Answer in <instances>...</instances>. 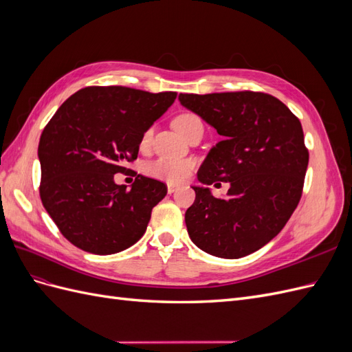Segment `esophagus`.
Returning <instances> with one entry per match:
<instances>
[{
    "label": "esophagus",
    "mask_w": 352,
    "mask_h": 352,
    "mask_svg": "<svg viewBox=\"0 0 352 352\" xmlns=\"http://www.w3.org/2000/svg\"><path fill=\"white\" fill-rule=\"evenodd\" d=\"M176 189H177V186H175V185H172V184L167 185V192H168V194H173Z\"/></svg>",
    "instance_id": "esophagus-1"
}]
</instances>
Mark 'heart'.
Here are the masks:
<instances>
[{
  "mask_svg": "<svg viewBox=\"0 0 352 352\" xmlns=\"http://www.w3.org/2000/svg\"><path fill=\"white\" fill-rule=\"evenodd\" d=\"M197 123H202L199 117L194 113H180L175 117L173 127L176 132H179L182 136H186L190 127ZM153 131L146 129L142 135V144H146L150 141ZM194 163L190 160L184 158H158L154 163L146 167V173L151 177L164 180L168 184H180L189 176L190 170H192Z\"/></svg>",
  "mask_w": 352,
  "mask_h": 352,
  "instance_id": "b5f03b06",
  "label": "heart"
}]
</instances>
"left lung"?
<instances>
[{"label":"left lung","instance_id":"left-lung-1","mask_svg":"<svg viewBox=\"0 0 352 352\" xmlns=\"http://www.w3.org/2000/svg\"><path fill=\"white\" fill-rule=\"evenodd\" d=\"M184 107L221 135L198 170L202 186L185 212L189 238L221 258H241L283 229L302 195L308 150L298 117L273 95L254 91L180 94ZM229 182L226 199L207 184Z\"/></svg>","mask_w":352,"mask_h":352}]
</instances>
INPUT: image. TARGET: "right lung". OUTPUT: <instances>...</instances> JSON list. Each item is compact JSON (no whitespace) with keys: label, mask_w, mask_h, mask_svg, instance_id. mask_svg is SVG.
I'll list each match as a JSON object with an SVG mask.
<instances>
[{"label":"right lung","mask_w":352,"mask_h":352,"mask_svg":"<svg viewBox=\"0 0 352 352\" xmlns=\"http://www.w3.org/2000/svg\"><path fill=\"white\" fill-rule=\"evenodd\" d=\"M126 87H88L60 105L42 131L39 195L61 235L83 251L110 255L142 238L167 194L138 175L131 189L114 182L140 151L142 135L176 100Z\"/></svg>","instance_id":"right-lung-1"}]
</instances>
